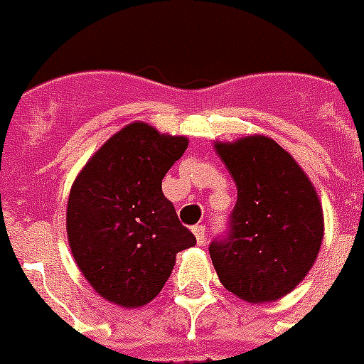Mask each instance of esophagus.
<instances>
[{
    "mask_svg": "<svg viewBox=\"0 0 364 364\" xmlns=\"http://www.w3.org/2000/svg\"><path fill=\"white\" fill-rule=\"evenodd\" d=\"M193 234H194V238H196V242H198V245H204V243H205V228L202 227V225H196V227H193Z\"/></svg>",
    "mask_w": 364,
    "mask_h": 364,
    "instance_id": "1",
    "label": "esophagus"
}]
</instances>
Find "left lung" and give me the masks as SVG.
I'll return each mask as SVG.
<instances>
[{"label": "left lung", "instance_id": "8db88e82", "mask_svg": "<svg viewBox=\"0 0 364 364\" xmlns=\"http://www.w3.org/2000/svg\"><path fill=\"white\" fill-rule=\"evenodd\" d=\"M213 147L238 188L230 232L210 245L219 282L245 302H274L316 262L325 230L319 194L272 137L253 134Z\"/></svg>", "mask_w": 364, "mask_h": 364}]
</instances>
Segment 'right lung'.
<instances>
[{
	"label": "right lung",
	"mask_w": 364,
	"mask_h": 364,
	"mask_svg": "<svg viewBox=\"0 0 364 364\" xmlns=\"http://www.w3.org/2000/svg\"><path fill=\"white\" fill-rule=\"evenodd\" d=\"M188 139L136 121L113 134L71 185L65 232L75 264L100 296L122 308L149 304L176 255L196 245L162 194V179Z\"/></svg>",
	"instance_id": "add662e5"
}]
</instances>
